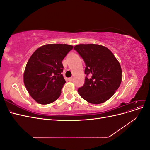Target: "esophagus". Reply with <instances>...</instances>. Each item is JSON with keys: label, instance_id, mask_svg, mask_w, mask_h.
Returning <instances> with one entry per match:
<instances>
[{"label": "esophagus", "instance_id": "34e87169", "mask_svg": "<svg viewBox=\"0 0 150 150\" xmlns=\"http://www.w3.org/2000/svg\"><path fill=\"white\" fill-rule=\"evenodd\" d=\"M68 80H69V81H73L74 79H73V78H69V79H68Z\"/></svg>", "mask_w": 150, "mask_h": 150}]
</instances>
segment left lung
Wrapping results in <instances>:
<instances>
[{
    "label": "left lung",
    "mask_w": 150,
    "mask_h": 150,
    "mask_svg": "<svg viewBox=\"0 0 150 150\" xmlns=\"http://www.w3.org/2000/svg\"><path fill=\"white\" fill-rule=\"evenodd\" d=\"M74 49L86 64V76L84 85L78 89L79 95L92 104L106 101L121 84L122 71L120 62L110 49L101 45L78 44Z\"/></svg>",
    "instance_id": "1"
}]
</instances>
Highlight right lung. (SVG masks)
I'll list each match as a JSON object with an SVG mask.
<instances>
[{
  "mask_svg": "<svg viewBox=\"0 0 150 150\" xmlns=\"http://www.w3.org/2000/svg\"><path fill=\"white\" fill-rule=\"evenodd\" d=\"M73 48L68 44H50L40 47L27 63L24 83L29 94L39 104H50L59 98L66 81L62 61Z\"/></svg>",
  "mask_w": 150,
  "mask_h": 150,
  "instance_id": "1",
  "label": "right lung"
}]
</instances>
